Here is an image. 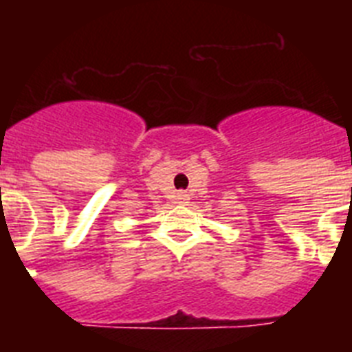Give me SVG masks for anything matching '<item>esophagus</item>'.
<instances>
[{
	"label": "esophagus",
	"mask_w": 352,
	"mask_h": 352,
	"mask_svg": "<svg viewBox=\"0 0 352 352\" xmlns=\"http://www.w3.org/2000/svg\"><path fill=\"white\" fill-rule=\"evenodd\" d=\"M183 197H185V195H183V194H182V195H179V199H183Z\"/></svg>",
	"instance_id": "esophagus-1"
}]
</instances>
